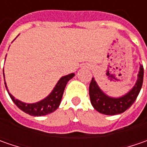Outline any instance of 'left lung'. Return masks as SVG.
Listing matches in <instances>:
<instances>
[{"label":"left lung","mask_w":147,"mask_h":147,"mask_svg":"<svg viewBox=\"0 0 147 147\" xmlns=\"http://www.w3.org/2000/svg\"><path fill=\"white\" fill-rule=\"evenodd\" d=\"M143 75L144 69L142 65H140L138 79L134 87L127 94L117 98L110 97L104 93L99 88L94 78H92L89 86V96L91 103L94 109L100 114H104L106 115H115L123 113L129 107H131L138 97L142 87Z\"/></svg>","instance_id":"left-lung-1"}]
</instances>
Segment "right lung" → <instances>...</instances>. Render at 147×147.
Returning <instances> with one entry per match:
<instances>
[{"instance_id": "add662e5", "label": "right lung", "mask_w": 147, "mask_h": 147, "mask_svg": "<svg viewBox=\"0 0 147 147\" xmlns=\"http://www.w3.org/2000/svg\"><path fill=\"white\" fill-rule=\"evenodd\" d=\"M3 75H4V80H5L4 69H3ZM74 77V74H70L60 78V79L56 83L52 92L49 94L46 98L36 103H32V104L24 103L19 100L18 99L14 98V96L9 92L5 80V85L11 100L22 111L32 116H43L51 114L55 110H57V108L59 107V104L61 102V99L63 96L66 84Z\"/></svg>"}]
</instances>
